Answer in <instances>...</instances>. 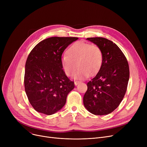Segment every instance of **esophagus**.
<instances>
[{
	"instance_id": "1",
	"label": "esophagus",
	"mask_w": 147,
	"mask_h": 147,
	"mask_svg": "<svg viewBox=\"0 0 147 147\" xmlns=\"http://www.w3.org/2000/svg\"><path fill=\"white\" fill-rule=\"evenodd\" d=\"M79 83H80L79 81H74V84H75L76 86L78 85V84Z\"/></svg>"
}]
</instances>
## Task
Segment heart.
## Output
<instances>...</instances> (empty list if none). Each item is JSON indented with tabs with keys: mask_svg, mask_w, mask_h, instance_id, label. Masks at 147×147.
<instances>
[{
	"mask_svg": "<svg viewBox=\"0 0 147 147\" xmlns=\"http://www.w3.org/2000/svg\"><path fill=\"white\" fill-rule=\"evenodd\" d=\"M66 53L67 55L61 58V65L68 76H73L78 67L79 69L75 75L76 79H84L89 74L94 76L101 67L103 53L101 49L96 45L77 42L67 49Z\"/></svg>",
	"mask_w": 147,
	"mask_h": 147,
	"instance_id": "b5f03b06",
	"label": "heart"
}]
</instances>
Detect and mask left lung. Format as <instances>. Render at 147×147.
<instances>
[{
	"mask_svg": "<svg viewBox=\"0 0 147 147\" xmlns=\"http://www.w3.org/2000/svg\"><path fill=\"white\" fill-rule=\"evenodd\" d=\"M86 40L101 49L103 61L99 72L87 84L83 104L93 114L107 115L117 109L126 94L129 79L128 62L118 46L107 38Z\"/></svg>",
	"mask_w": 147,
	"mask_h": 147,
	"instance_id": "8db88e82",
	"label": "left lung"
}]
</instances>
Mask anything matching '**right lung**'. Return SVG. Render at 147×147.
I'll return each mask as SVG.
<instances>
[{
  "mask_svg": "<svg viewBox=\"0 0 147 147\" xmlns=\"http://www.w3.org/2000/svg\"><path fill=\"white\" fill-rule=\"evenodd\" d=\"M78 37H52L37 44L26 63L24 87L30 104L38 113L52 115L63 108L74 88L61 65V56Z\"/></svg>",
  "mask_w": 147,
  "mask_h": 147,
  "instance_id": "1",
  "label": "right lung"
}]
</instances>
